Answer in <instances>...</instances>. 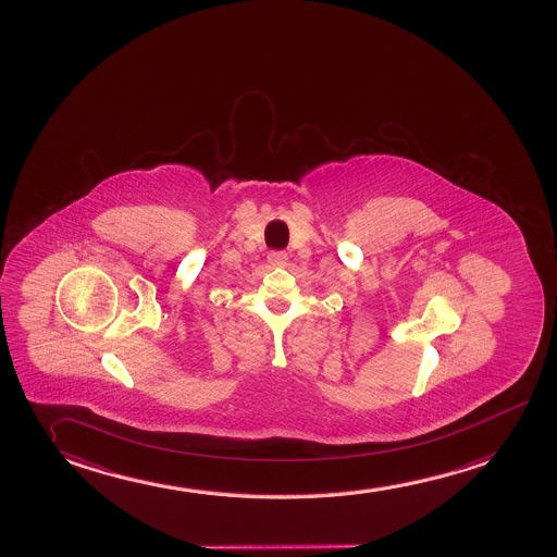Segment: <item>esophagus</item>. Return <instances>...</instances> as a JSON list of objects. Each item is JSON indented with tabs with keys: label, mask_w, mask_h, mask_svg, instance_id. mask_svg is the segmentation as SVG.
<instances>
[{
	"label": "esophagus",
	"mask_w": 557,
	"mask_h": 557,
	"mask_svg": "<svg viewBox=\"0 0 557 557\" xmlns=\"http://www.w3.org/2000/svg\"><path fill=\"white\" fill-rule=\"evenodd\" d=\"M286 259H288V253L283 250L269 251V256H267V261H269L271 265H284Z\"/></svg>",
	"instance_id": "esophagus-1"
}]
</instances>
